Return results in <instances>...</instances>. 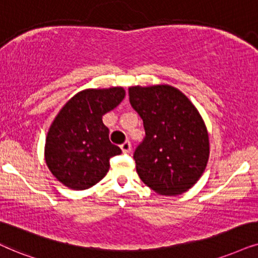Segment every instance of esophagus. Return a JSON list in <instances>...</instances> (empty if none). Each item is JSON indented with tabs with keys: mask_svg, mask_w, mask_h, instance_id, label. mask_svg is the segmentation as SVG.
<instances>
[{
	"mask_svg": "<svg viewBox=\"0 0 258 258\" xmlns=\"http://www.w3.org/2000/svg\"><path fill=\"white\" fill-rule=\"evenodd\" d=\"M120 148H121L123 152H130V151H131L132 146H131V143H130L128 140H126L125 143H122V144L120 145Z\"/></svg>",
	"mask_w": 258,
	"mask_h": 258,
	"instance_id": "34e87169",
	"label": "esophagus"
}]
</instances>
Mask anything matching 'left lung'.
<instances>
[{"instance_id":"8db88e82","label":"left lung","mask_w":258,"mask_h":258,"mask_svg":"<svg viewBox=\"0 0 258 258\" xmlns=\"http://www.w3.org/2000/svg\"><path fill=\"white\" fill-rule=\"evenodd\" d=\"M130 103L143 119L145 138L133 158L140 180L161 195H180L197 183L210 157L199 110L168 84L130 87Z\"/></svg>"}]
</instances>
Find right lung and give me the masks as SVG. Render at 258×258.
<instances>
[{"label": "right lung", "mask_w": 258, "mask_h": 258, "mask_svg": "<svg viewBox=\"0 0 258 258\" xmlns=\"http://www.w3.org/2000/svg\"><path fill=\"white\" fill-rule=\"evenodd\" d=\"M125 97V89H86L71 97L47 132L45 161L52 175L68 188L83 190L109 170V159L121 150L109 140L102 116Z\"/></svg>", "instance_id": "right-lung-1"}]
</instances>
